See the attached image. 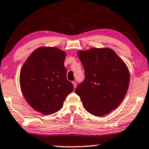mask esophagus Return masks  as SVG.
Listing matches in <instances>:
<instances>
[{
	"label": "esophagus",
	"instance_id": "obj_1",
	"mask_svg": "<svg viewBox=\"0 0 149 149\" xmlns=\"http://www.w3.org/2000/svg\"><path fill=\"white\" fill-rule=\"evenodd\" d=\"M72 83H73V87H74V89H75V88H76V86H77L76 82H72Z\"/></svg>",
	"mask_w": 149,
	"mask_h": 149
}]
</instances>
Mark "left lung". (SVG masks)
I'll return each mask as SVG.
<instances>
[{"mask_svg":"<svg viewBox=\"0 0 149 149\" xmlns=\"http://www.w3.org/2000/svg\"><path fill=\"white\" fill-rule=\"evenodd\" d=\"M85 78L75 89L87 112L101 116L120 105L128 91L130 74L124 62L110 48L78 53Z\"/></svg>","mask_w":149,"mask_h":149,"instance_id":"1","label":"left lung"}]
</instances>
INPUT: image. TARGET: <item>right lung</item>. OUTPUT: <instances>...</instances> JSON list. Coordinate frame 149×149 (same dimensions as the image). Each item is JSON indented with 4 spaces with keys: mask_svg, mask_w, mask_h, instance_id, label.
<instances>
[{
    "mask_svg": "<svg viewBox=\"0 0 149 149\" xmlns=\"http://www.w3.org/2000/svg\"><path fill=\"white\" fill-rule=\"evenodd\" d=\"M65 52L55 47H41L28 57L20 72L21 91L28 104L44 114H51L63 106L74 89L67 79Z\"/></svg>",
    "mask_w": 149,
    "mask_h": 149,
    "instance_id": "obj_1",
    "label": "right lung"
}]
</instances>
